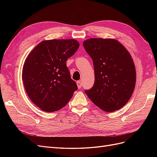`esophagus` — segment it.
<instances>
[{
  "instance_id": "34e87169",
  "label": "esophagus",
  "mask_w": 157,
  "mask_h": 157,
  "mask_svg": "<svg viewBox=\"0 0 157 157\" xmlns=\"http://www.w3.org/2000/svg\"><path fill=\"white\" fill-rule=\"evenodd\" d=\"M77 86H78V88H81V87L82 86V82H81V81H80H80L78 80V81L77 82Z\"/></svg>"
}]
</instances>
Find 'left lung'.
I'll return each instance as SVG.
<instances>
[{"label": "left lung", "mask_w": 157, "mask_h": 157, "mask_svg": "<svg viewBox=\"0 0 157 157\" xmlns=\"http://www.w3.org/2000/svg\"><path fill=\"white\" fill-rule=\"evenodd\" d=\"M84 48L93 60L95 81L88 97L106 112L118 110L129 101L135 88L136 72L128 51L115 39L93 38Z\"/></svg>", "instance_id": "1"}]
</instances>
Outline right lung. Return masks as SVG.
<instances>
[{
	"mask_svg": "<svg viewBox=\"0 0 157 157\" xmlns=\"http://www.w3.org/2000/svg\"><path fill=\"white\" fill-rule=\"evenodd\" d=\"M78 47L75 39L44 40L27 57L22 70L23 82L28 96L41 110H59L77 90L66 61Z\"/></svg>",
	"mask_w": 157,
	"mask_h": 157,
	"instance_id": "1",
	"label": "right lung"
}]
</instances>
